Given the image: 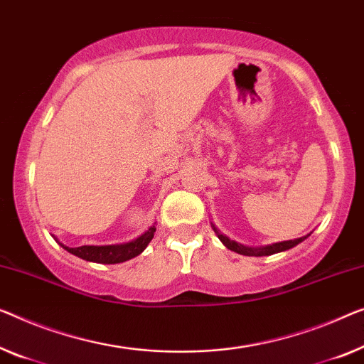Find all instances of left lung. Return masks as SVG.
I'll list each match as a JSON object with an SVG mask.
<instances>
[{"mask_svg":"<svg viewBox=\"0 0 364 364\" xmlns=\"http://www.w3.org/2000/svg\"><path fill=\"white\" fill-rule=\"evenodd\" d=\"M214 230H215V227H214ZM215 234L219 235L220 242L224 243V245L229 248V250L235 252V253H240V255H245V257H268V255L289 250V248L299 245V243L304 240V238H307V237H301V238H296V240L273 243V245H267V247H262V248H252V247H243V245H240V243L230 240L229 237L219 234V232H217V230H215Z\"/></svg>","mask_w":364,"mask_h":364,"instance_id":"8db88e82","label":"left lung"}]
</instances>
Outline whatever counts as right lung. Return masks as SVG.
Instances as JSON below:
<instances>
[{
	"instance_id": "right-lung-1",
	"label": "right lung",
	"mask_w": 364,
	"mask_h": 364,
	"mask_svg": "<svg viewBox=\"0 0 364 364\" xmlns=\"http://www.w3.org/2000/svg\"><path fill=\"white\" fill-rule=\"evenodd\" d=\"M155 225H151L145 234L140 235L135 240L129 243H122V245H105V247H93V245H83L77 248H68L63 247L65 250L72 255H77L78 258H83L86 262H95L102 264H114V263H122L127 259L137 257L142 253L151 238L155 234Z\"/></svg>"
}]
</instances>
